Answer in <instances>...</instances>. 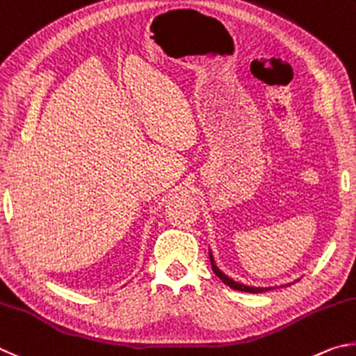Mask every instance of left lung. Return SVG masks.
Returning a JSON list of instances; mask_svg holds the SVG:
<instances>
[{"instance_id": "1", "label": "left lung", "mask_w": 356, "mask_h": 356, "mask_svg": "<svg viewBox=\"0 0 356 356\" xmlns=\"http://www.w3.org/2000/svg\"><path fill=\"white\" fill-rule=\"evenodd\" d=\"M209 259H211V267H213V272L216 273L217 277H219L223 283H225L227 286H229V288L234 289V291H242V292H250V294H258V292H266V291H270V289H275V288H257V286H247V284H242V283H238L234 282V280H232L229 277H227L225 273H223L219 267L216 266V261L213 258V253H211L209 250ZM296 283V282H294ZM289 286V284H286Z\"/></svg>"}]
</instances>
